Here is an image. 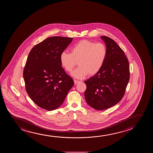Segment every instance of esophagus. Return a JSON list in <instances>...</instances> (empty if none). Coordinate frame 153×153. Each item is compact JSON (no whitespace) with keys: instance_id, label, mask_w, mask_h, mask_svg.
Instances as JSON below:
<instances>
[{"instance_id":"esophagus-1","label":"esophagus","mask_w":153,"mask_h":153,"mask_svg":"<svg viewBox=\"0 0 153 153\" xmlns=\"http://www.w3.org/2000/svg\"><path fill=\"white\" fill-rule=\"evenodd\" d=\"M80 82V81L77 80H74V84L75 85L77 84H78Z\"/></svg>"}]
</instances>
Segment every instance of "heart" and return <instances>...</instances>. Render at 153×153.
<instances>
[{
    "mask_svg": "<svg viewBox=\"0 0 153 153\" xmlns=\"http://www.w3.org/2000/svg\"><path fill=\"white\" fill-rule=\"evenodd\" d=\"M106 56V48L103 44L83 40L71 48V53L62 51L60 55V62L68 72L71 71L78 62L79 67L71 75L77 79H83L87 74L93 76L97 74Z\"/></svg>",
    "mask_w": 153,
    "mask_h": 153,
    "instance_id": "heart-1",
    "label": "heart"
}]
</instances>
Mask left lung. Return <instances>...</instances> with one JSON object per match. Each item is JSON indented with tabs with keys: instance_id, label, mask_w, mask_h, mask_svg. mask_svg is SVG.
I'll return each mask as SVG.
<instances>
[{
	"instance_id": "1",
	"label": "left lung",
	"mask_w": 153,
	"mask_h": 153,
	"mask_svg": "<svg viewBox=\"0 0 153 153\" xmlns=\"http://www.w3.org/2000/svg\"><path fill=\"white\" fill-rule=\"evenodd\" d=\"M106 45L107 56L100 71L85 81L87 103L98 111L109 108L123 97L129 80L128 60L117 43L101 36Z\"/></svg>"
}]
</instances>
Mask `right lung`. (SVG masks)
Wrapping results in <instances>:
<instances>
[{"instance_id":"right-lung-1","label":"right lung","mask_w":153,"mask_h":153,"mask_svg":"<svg viewBox=\"0 0 153 153\" xmlns=\"http://www.w3.org/2000/svg\"><path fill=\"white\" fill-rule=\"evenodd\" d=\"M72 40L60 36L47 38L33 47L27 58L23 72L27 93L47 111L59 107L74 84L60 62V53Z\"/></svg>"}]
</instances>
